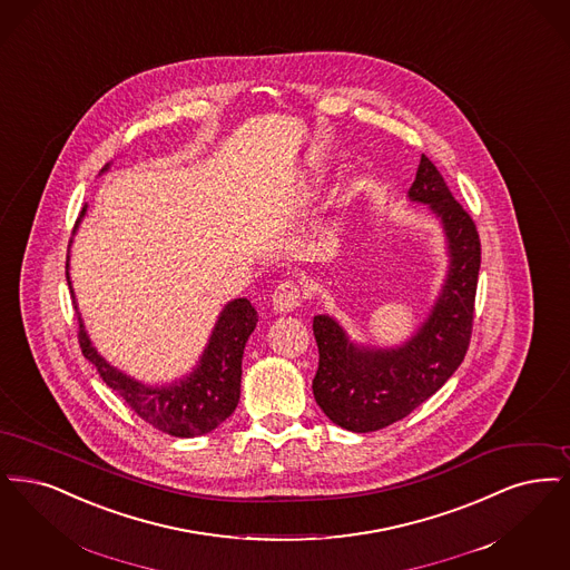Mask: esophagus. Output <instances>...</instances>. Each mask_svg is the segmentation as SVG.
<instances>
[{
	"mask_svg": "<svg viewBox=\"0 0 570 570\" xmlns=\"http://www.w3.org/2000/svg\"><path fill=\"white\" fill-rule=\"evenodd\" d=\"M304 294L302 287L294 281H283L278 283V287L274 289L273 306L276 313H292L302 304Z\"/></svg>",
	"mask_w": 570,
	"mask_h": 570,
	"instance_id": "obj_1",
	"label": "esophagus"
}]
</instances>
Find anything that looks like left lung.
<instances>
[{
    "instance_id": "obj_1",
    "label": "left lung",
    "mask_w": 570,
    "mask_h": 570,
    "mask_svg": "<svg viewBox=\"0 0 570 570\" xmlns=\"http://www.w3.org/2000/svg\"><path fill=\"white\" fill-rule=\"evenodd\" d=\"M409 198L441 217L451 257L443 294L420 332L402 347L364 348L355 347L332 317L313 320L320 347L313 394L323 413L351 432H374L404 420L445 385L471 345L481 268L476 225L425 155Z\"/></svg>"
}]
</instances>
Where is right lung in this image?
I'll return each mask as SVG.
<instances>
[{"instance_id": "1", "label": "right lung", "mask_w": 570, "mask_h": 570, "mask_svg": "<svg viewBox=\"0 0 570 570\" xmlns=\"http://www.w3.org/2000/svg\"><path fill=\"white\" fill-rule=\"evenodd\" d=\"M87 206L80 210L85 215ZM78 217V222H80ZM76 222V225H78ZM75 225V229H76ZM68 268V264H66ZM68 285L70 276L66 273ZM75 299V294H72ZM257 323V311L245 297L229 302L213 330L210 343L204 348L199 366L180 383L168 387H149L124 372L115 371L91 347L85 325L78 315V345L82 355L98 368L104 383L124 397L127 406L153 428L178 436H202L227 420L240 400L243 353Z\"/></svg>"}]
</instances>
